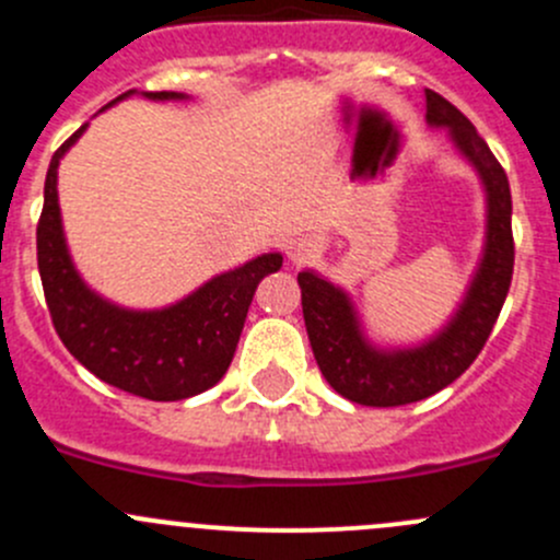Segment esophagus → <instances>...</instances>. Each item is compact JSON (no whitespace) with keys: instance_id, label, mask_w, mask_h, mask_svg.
<instances>
[{"instance_id":"1","label":"esophagus","mask_w":560,"mask_h":560,"mask_svg":"<svg viewBox=\"0 0 560 560\" xmlns=\"http://www.w3.org/2000/svg\"><path fill=\"white\" fill-rule=\"evenodd\" d=\"M306 254H312V244H308V241H290V246H287V257H290L292 262L303 259Z\"/></svg>"}]
</instances>
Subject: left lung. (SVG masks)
<instances>
[{"label":"left lung","instance_id":"8db88e82","mask_svg":"<svg viewBox=\"0 0 560 560\" xmlns=\"http://www.w3.org/2000/svg\"><path fill=\"white\" fill-rule=\"evenodd\" d=\"M425 107L428 124L444 129L463 160L477 171L488 219L482 259L447 325L415 347H376L365 336L358 308L343 287L332 284L316 270L298 273L303 319L316 365L327 385L360 406L415 404L453 385L482 352L506 301L515 268L512 195L504 167L474 124L442 94L425 89Z\"/></svg>","mask_w":560,"mask_h":560}]
</instances>
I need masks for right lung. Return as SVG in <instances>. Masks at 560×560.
I'll return each instance as SVG.
<instances>
[{
  "instance_id": "right-lung-1",
  "label": "right lung",
  "mask_w": 560,
  "mask_h": 560,
  "mask_svg": "<svg viewBox=\"0 0 560 560\" xmlns=\"http://www.w3.org/2000/svg\"><path fill=\"white\" fill-rule=\"evenodd\" d=\"M135 92L121 94V103ZM167 103L189 100L180 92H143ZM83 124L50 156L45 175V200L37 224V268L45 303L61 343L94 376L124 393L149 400H184L206 393L228 374L254 290L268 273L281 268V254H259L233 270L213 276L191 295L165 308H124L94 292L78 273L67 248L59 211V162L78 143Z\"/></svg>"
}]
</instances>
